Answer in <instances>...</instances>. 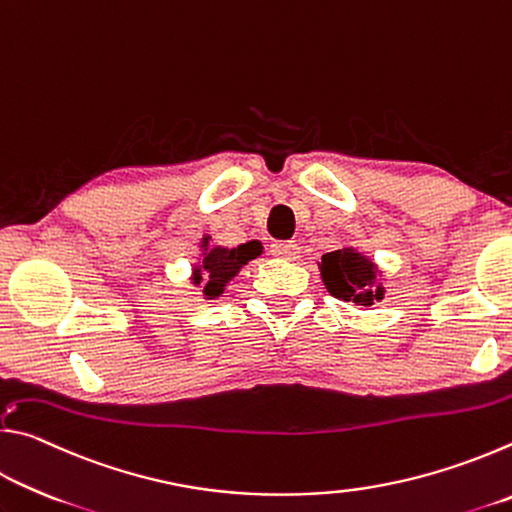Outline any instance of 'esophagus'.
<instances>
[{
  "label": "esophagus",
  "instance_id": "34e87169",
  "mask_svg": "<svg viewBox=\"0 0 512 512\" xmlns=\"http://www.w3.org/2000/svg\"><path fill=\"white\" fill-rule=\"evenodd\" d=\"M300 253L298 244H293V241H275L271 244V255L280 257V259H296Z\"/></svg>",
  "mask_w": 512,
  "mask_h": 512
}]
</instances>
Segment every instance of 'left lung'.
Here are the masks:
<instances>
[{"instance_id":"left-lung-1","label":"left lung","mask_w":512,"mask_h":512,"mask_svg":"<svg viewBox=\"0 0 512 512\" xmlns=\"http://www.w3.org/2000/svg\"><path fill=\"white\" fill-rule=\"evenodd\" d=\"M318 266L325 287L334 298L363 307L384 300V287H381V282H377L375 264L354 248L325 253L323 262Z\"/></svg>"}]
</instances>
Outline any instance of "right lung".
Segmentation results:
<instances>
[{
	"label": "right lung",
	"instance_id": "obj_1",
	"mask_svg": "<svg viewBox=\"0 0 512 512\" xmlns=\"http://www.w3.org/2000/svg\"><path fill=\"white\" fill-rule=\"evenodd\" d=\"M203 246L207 248V237L203 239ZM257 255H262V246L257 241H250V244H241L237 248H210L207 253H203L201 266L194 268V284L205 282L203 296L207 300L219 298L225 284H228L232 277H235L241 266H246L250 259H255Z\"/></svg>",
	"mask_w": 512,
	"mask_h": 512
}]
</instances>
